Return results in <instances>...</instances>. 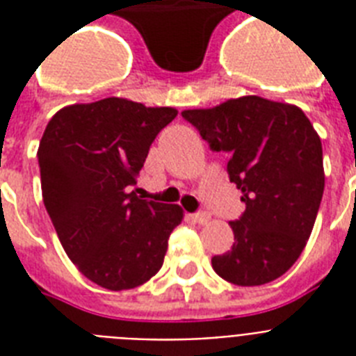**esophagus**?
I'll return each instance as SVG.
<instances>
[{
    "label": "esophagus",
    "instance_id": "1",
    "mask_svg": "<svg viewBox=\"0 0 356 356\" xmlns=\"http://www.w3.org/2000/svg\"><path fill=\"white\" fill-rule=\"evenodd\" d=\"M192 220H194L195 223H200V225H205V223L211 222V214H207V212H197V214L192 216Z\"/></svg>",
    "mask_w": 356,
    "mask_h": 356
}]
</instances>
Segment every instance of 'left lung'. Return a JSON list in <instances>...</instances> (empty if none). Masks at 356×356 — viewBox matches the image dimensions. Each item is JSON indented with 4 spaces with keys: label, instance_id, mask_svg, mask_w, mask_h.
<instances>
[{
    "label": "left lung",
    "instance_id": "left-lung-1",
    "mask_svg": "<svg viewBox=\"0 0 356 356\" xmlns=\"http://www.w3.org/2000/svg\"><path fill=\"white\" fill-rule=\"evenodd\" d=\"M212 151L231 155L227 172L245 212L231 222V251L212 257L218 275L238 286L279 279L303 253L325 188L321 140L296 105L259 96L188 108Z\"/></svg>",
    "mask_w": 356,
    "mask_h": 356
}]
</instances>
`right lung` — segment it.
Listing matches in <instances>:
<instances>
[{"instance_id": "obj_1", "label": "right lung", "mask_w": 356, "mask_h": 356, "mask_svg": "<svg viewBox=\"0 0 356 356\" xmlns=\"http://www.w3.org/2000/svg\"><path fill=\"white\" fill-rule=\"evenodd\" d=\"M175 116L173 107L107 97L60 108L42 134L46 211L70 260L102 288L122 292L149 281L183 222L179 205L131 190L151 142Z\"/></svg>"}]
</instances>
